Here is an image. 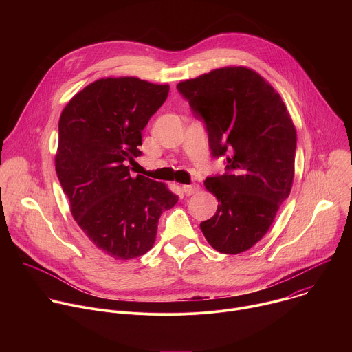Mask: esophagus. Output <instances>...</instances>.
<instances>
[{"instance_id": "obj_1", "label": "esophagus", "mask_w": 352, "mask_h": 352, "mask_svg": "<svg viewBox=\"0 0 352 352\" xmlns=\"http://www.w3.org/2000/svg\"><path fill=\"white\" fill-rule=\"evenodd\" d=\"M181 189H182V192H184L186 196H189V195H193L195 192H197V190H199V186H197V185H182Z\"/></svg>"}]
</instances>
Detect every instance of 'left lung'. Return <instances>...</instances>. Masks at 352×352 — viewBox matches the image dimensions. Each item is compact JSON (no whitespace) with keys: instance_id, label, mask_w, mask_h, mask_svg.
Returning <instances> with one entry per match:
<instances>
[{"instance_id":"obj_1","label":"left lung","mask_w":352,"mask_h":352,"mask_svg":"<svg viewBox=\"0 0 352 352\" xmlns=\"http://www.w3.org/2000/svg\"><path fill=\"white\" fill-rule=\"evenodd\" d=\"M177 89L204 120L212 156L226 163V174L205 181L219 206L200 230L219 252L241 254L263 238L291 192L295 126L281 96L254 69L224 67Z\"/></svg>"}]
</instances>
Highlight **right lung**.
<instances>
[{
	"label": "right lung",
	"mask_w": 352,
	"mask_h": 352,
	"mask_svg": "<svg viewBox=\"0 0 352 352\" xmlns=\"http://www.w3.org/2000/svg\"><path fill=\"white\" fill-rule=\"evenodd\" d=\"M168 91L135 76L103 78L76 93L60 117L56 171L71 214L118 261L152 249L162 213L178 202L167 185L131 177L128 166L142 155V131Z\"/></svg>",
	"instance_id": "obj_1"
}]
</instances>
